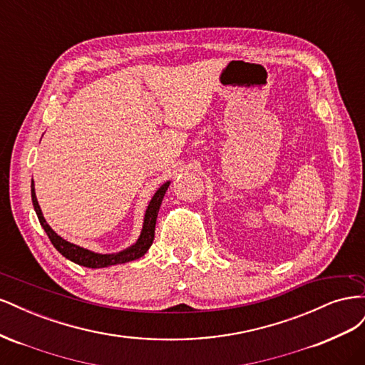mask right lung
<instances>
[{
	"instance_id": "1",
	"label": "right lung",
	"mask_w": 365,
	"mask_h": 365,
	"mask_svg": "<svg viewBox=\"0 0 365 365\" xmlns=\"http://www.w3.org/2000/svg\"><path fill=\"white\" fill-rule=\"evenodd\" d=\"M169 184L170 182H164L157 190V193L153 195L152 201L149 202L146 215H145V224H143V231L137 240V244L132 245L130 248H128L125 251L117 252V254H97L90 250H85L82 247L70 244V242H67L54 233V231L50 228V225L46 222V219H43V216H42V212L39 208L36 195H35V184L33 182H31V201H33V207H35V212L38 215V219H39L42 228L46 230V233H47L48 239L51 240L53 247L56 248L63 257H67L68 260H71L77 264H82V267H86V268H106V267H111V264L132 262V260H137V259L145 256L146 251L152 245L153 237H155V224H157L158 210H160L161 201H163L165 190H168Z\"/></svg>"
}]
</instances>
